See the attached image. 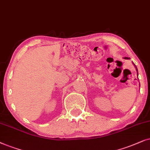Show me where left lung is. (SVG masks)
Returning <instances> with one entry per match:
<instances>
[{
  "label": "left lung",
  "mask_w": 150,
  "mask_h": 150,
  "mask_svg": "<svg viewBox=\"0 0 150 150\" xmlns=\"http://www.w3.org/2000/svg\"><path fill=\"white\" fill-rule=\"evenodd\" d=\"M125 59H129V58H128V57H125ZM134 66H135V64H134ZM135 67H136V69H137V72H138L137 68V67H136V66H135Z\"/></svg>",
  "instance_id": "8db88e82"
}]
</instances>
